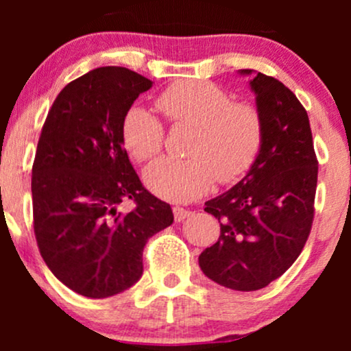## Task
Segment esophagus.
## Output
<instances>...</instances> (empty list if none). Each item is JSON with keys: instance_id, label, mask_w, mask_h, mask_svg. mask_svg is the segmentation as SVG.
<instances>
[{"instance_id": "esophagus-1", "label": "esophagus", "mask_w": 351, "mask_h": 351, "mask_svg": "<svg viewBox=\"0 0 351 351\" xmlns=\"http://www.w3.org/2000/svg\"><path fill=\"white\" fill-rule=\"evenodd\" d=\"M173 215H175V221H184L186 217L193 215V211H189V209H184L181 206H175L173 208Z\"/></svg>"}]
</instances>
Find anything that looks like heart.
Listing matches in <instances>:
<instances>
[{"instance_id":"heart-1","label":"heart","mask_w":351,"mask_h":351,"mask_svg":"<svg viewBox=\"0 0 351 351\" xmlns=\"http://www.w3.org/2000/svg\"><path fill=\"white\" fill-rule=\"evenodd\" d=\"M156 107L173 125L195 127L186 160L158 158L143 173L145 184L160 198L188 203L206 195L217 180L239 181L256 163L263 148L264 123L247 102H232L224 88L208 80L171 84L156 99ZM122 143L136 162L153 158L163 147V123L143 107L123 117Z\"/></svg>"}]
</instances>
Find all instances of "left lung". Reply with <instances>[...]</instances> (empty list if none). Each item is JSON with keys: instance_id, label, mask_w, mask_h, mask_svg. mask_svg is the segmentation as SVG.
Segmentation results:
<instances>
[{"instance_id": "1", "label": "left lung", "mask_w": 351, "mask_h": 351, "mask_svg": "<svg viewBox=\"0 0 351 351\" xmlns=\"http://www.w3.org/2000/svg\"><path fill=\"white\" fill-rule=\"evenodd\" d=\"M249 86L263 117V148L236 186L204 203L221 236L199 256L204 276L243 292L269 285L300 256L313 223L318 175L308 115L295 94L261 72Z\"/></svg>"}]
</instances>
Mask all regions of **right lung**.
Segmentation results:
<instances>
[{
  "mask_svg": "<svg viewBox=\"0 0 351 351\" xmlns=\"http://www.w3.org/2000/svg\"><path fill=\"white\" fill-rule=\"evenodd\" d=\"M152 84L125 67H99L59 92L43 125L31 178L34 236L51 272L84 297L132 287L147 241L173 223L171 206L145 189L120 135ZM125 199L136 208L120 213Z\"/></svg>",
  "mask_w": 351,
  "mask_h": 351,
  "instance_id": "right-lung-1",
  "label": "right lung"
}]
</instances>
